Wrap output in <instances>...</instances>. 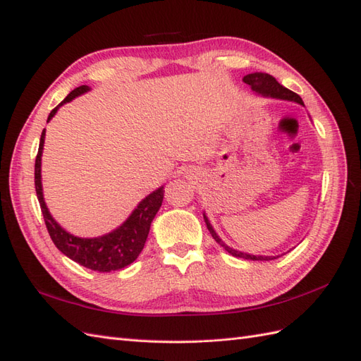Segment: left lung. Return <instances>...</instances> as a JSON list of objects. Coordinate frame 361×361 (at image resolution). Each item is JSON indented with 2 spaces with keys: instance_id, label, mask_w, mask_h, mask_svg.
Returning <instances> with one entry per match:
<instances>
[{
  "instance_id": "8db88e82",
  "label": "left lung",
  "mask_w": 361,
  "mask_h": 361,
  "mask_svg": "<svg viewBox=\"0 0 361 361\" xmlns=\"http://www.w3.org/2000/svg\"><path fill=\"white\" fill-rule=\"evenodd\" d=\"M243 81L245 84H248L251 87V90L262 94V96H267V97H276V99H285V101H293V102H298L301 105H304L301 97L293 93L292 90L286 89V87H283L274 76L269 75V73H262V72H255V73H248L245 75ZM203 218H204V223L207 226V231L211 232L212 238L215 239V241L220 244L227 253H231L232 256L235 257H243V259H248V260H272V259H277L279 256H253V255H247V253H243V251H238V250H233L228 245H226L220 236H218L214 231V227L211 226L209 220H207V216L203 214Z\"/></svg>"
}]
</instances>
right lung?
Segmentation results:
<instances>
[{"label": "right lung", "instance_id": "add662e5", "mask_svg": "<svg viewBox=\"0 0 361 361\" xmlns=\"http://www.w3.org/2000/svg\"><path fill=\"white\" fill-rule=\"evenodd\" d=\"M89 85H80L72 90L64 99L54 108L48 116V122L57 113L59 108L71 102L73 97L80 96L85 92H89ZM43 143H45V129L42 130L40 135V145L39 152L36 157L35 164V185H36V194L40 203V209L43 214V220H45L48 233L52 239V243L76 264H80L92 271L99 272H110L122 269L138 257V255L143 250L146 239L150 231V224L154 221L157 212L162 204L164 199V187L158 188L152 194H149L145 200H141L140 204L135 207V211L129 215L128 220L111 233L99 236V238H78L73 236L69 232L54 220L51 216L48 207L43 200L42 192V176H40V166H42V150Z\"/></svg>", "mask_w": 361, "mask_h": 361}]
</instances>
